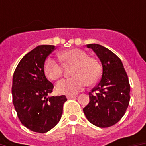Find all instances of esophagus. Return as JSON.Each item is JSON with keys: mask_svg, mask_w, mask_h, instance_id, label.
Here are the masks:
<instances>
[{"mask_svg": "<svg viewBox=\"0 0 146 146\" xmlns=\"http://www.w3.org/2000/svg\"><path fill=\"white\" fill-rule=\"evenodd\" d=\"M66 98H67L68 99H72V98H75L76 96H66Z\"/></svg>", "mask_w": 146, "mask_h": 146, "instance_id": "obj_1", "label": "esophagus"}]
</instances>
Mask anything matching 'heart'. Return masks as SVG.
I'll use <instances>...</instances> for the list:
<instances>
[{"instance_id": "heart-1", "label": "heart", "mask_w": 146, "mask_h": 146, "mask_svg": "<svg viewBox=\"0 0 146 146\" xmlns=\"http://www.w3.org/2000/svg\"><path fill=\"white\" fill-rule=\"evenodd\" d=\"M58 57L64 64H73L71 72L73 76L60 80L56 85V91L59 94L74 95L84 89L87 82L93 85L99 80L102 73L99 63L81 49L64 50L60 53ZM44 71L45 76L51 80H58L63 73L60 64L51 57L44 62Z\"/></svg>"}]
</instances>
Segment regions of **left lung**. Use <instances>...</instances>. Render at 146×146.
<instances>
[{
    "instance_id": "obj_1",
    "label": "left lung",
    "mask_w": 146,
    "mask_h": 146,
    "mask_svg": "<svg viewBox=\"0 0 146 146\" xmlns=\"http://www.w3.org/2000/svg\"><path fill=\"white\" fill-rule=\"evenodd\" d=\"M102 62L101 80L89 93V103L83 112L89 122L101 128L116 124L129 103L128 76L120 59L109 49L98 44H87Z\"/></svg>"
}]
</instances>
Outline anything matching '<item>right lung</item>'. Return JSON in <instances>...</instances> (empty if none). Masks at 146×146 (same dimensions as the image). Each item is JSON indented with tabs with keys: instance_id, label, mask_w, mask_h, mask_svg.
Returning <instances> with one entry per match:
<instances>
[{
	"instance_id": "right-lung-1",
	"label": "right lung",
	"mask_w": 146,
	"mask_h": 146,
	"mask_svg": "<svg viewBox=\"0 0 146 146\" xmlns=\"http://www.w3.org/2000/svg\"><path fill=\"white\" fill-rule=\"evenodd\" d=\"M54 45H39L26 54L17 65L13 76V103L23 126L44 133L54 127L67 101L65 96H51L54 85L44 75V64Z\"/></svg>"
}]
</instances>
